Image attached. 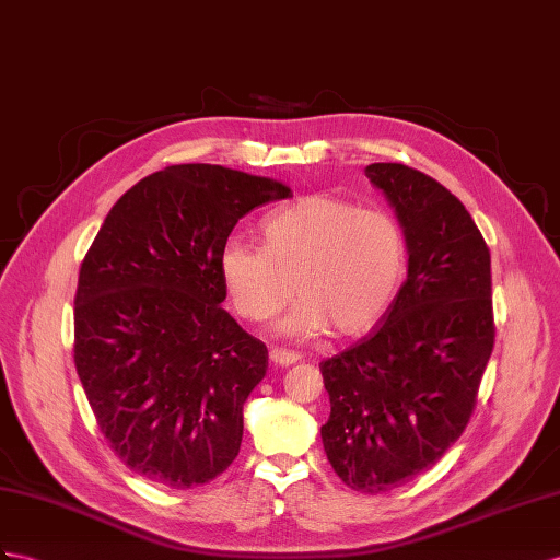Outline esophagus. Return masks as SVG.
I'll return each mask as SVG.
<instances>
[{
    "label": "esophagus",
    "instance_id": "obj_1",
    "mask_svg": "<svg viewBox=\"0 0 560 560\" xmlns=\"http://www.w3.org/2000/svg\"><path fill=\"white\" fill-rule=\"evenodd\" d=\"M300 360L298 352H291V350H281V348H271L269 350V362L275 366H291Z\"/></svg>",
    "mask_w": 560,
    "mask_h": 560
}]
</instances>
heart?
<instances>
[{
	"label": "heart",
	"instance_id": "b5f03b06",
	"mask_svg": "<svg viewBox=\"0 0 560 560\" xmlns=\"http://www.w3.org/2000/svg\"><path fill=\"white\" fill-rule=\"evenodd\" d=\"M265 248L232 238L220 271L234 310L269 322L300 303L283 322L291 336H360L388 312L407 271V236L395 214L334 196H307L271 212Z\"/></svg>",
	"mask_w": 560,
	"mask_h": 560
}]
</instances>
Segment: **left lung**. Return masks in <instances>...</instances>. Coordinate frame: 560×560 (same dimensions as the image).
Returning a JSON list of instances; mask_svg holds the SVG:
<instances>
[{
	"label": "left lung",
	"mask_w": 560,
	"mask_h": 560,
	"mask_svg": "<svg viewBox=\"0 0 560 560\" xmlns=\"http://www.w3.org/2000/svg\"><path fill=\"white\" fill-rule=\"evenodd\" d=\"M405 229L407 281L381 324L319 364L336 476L381 494L433 468L462 438L494 348L490 248L462 200L402 163L366 165Z\"/></svg>",
	"instance_id": "8db88e82"
}]
</instances>
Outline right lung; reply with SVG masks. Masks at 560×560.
<instances>
[{"instance_id": "obj_1", "label": "right lung", "mask_w": 560, "mask_h": 560, "mask_svg": "<svg viewBox=\"0 0 560 560\" xmlns=\"http://www.w3.org/2000/svg\"><path fill=\"white\" fill-rule=\"evenodd\" d=\"M289 196L222 165H170L120 196L84 255L78 376L110 450L155 485H206L238 454L267 348L220 307V255L243 214Z\"/></svg>"}]
</instances>
